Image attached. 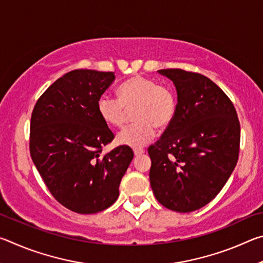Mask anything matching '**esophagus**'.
Returning a JSON list of instances; mask_svg holds the SVG:
<instances>
[{
    "instance_id": "1",
    "label": "esophagus",
    "mask_w": 263,
    "mask_h": 263,
    "mask_svg": "<svg viewBox=\"0 0 263 263\" xmlns=\"http://www.w3.org/2000/svg\"><path fill=\"white\" fill-rule=\"evenodd\" d=\"M133 152H135L136 157H138V155L144 154L145 153V149L144 148H135V149H133Z\"/></svg>"
}]
</instances>
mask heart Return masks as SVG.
Masks as SVG:
<instances>
[{"instance_id": "b5f03b06", "label": "heart", "mask_w": 263, "mask_h": 263, "mask_svg": "<svg viewBox=\"0 0 263 263\" xmlns=\"http://www.w3.org/2000/svg\"><path fill=\"white\" fill-rule=\"evenodd\" d=\"M133 111L132 125L119 132L117 141L131 147H141L152 139L158 128H166L174 121L176 99L171 89L152 79L133 77L118 88V97L102 94L97 101V112L111 127H122L127 111Z\"/></svg>"}]
</instances>
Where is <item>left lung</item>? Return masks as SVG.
<instances>
[{
  "mask_svg": "<svg viewBox=\"0 0 263 263\" xmlns=\"http://www.w3.org/2000/svg\"><path fill=\"white\" fill-rule=\"evenodd\" d=\"M174 82V121L148 147L149 182L160 204L191 212L219 194L238 162L240 123L232 101L204 75L160 69Z\"/></svg>",
  "mask_w": 263,
  "mask_h": 263,
  "instance_id": "obj_1",
  "label": "left lung"
}]
</instances>
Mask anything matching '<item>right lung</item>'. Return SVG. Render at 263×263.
Masks as SVG:
<instances>
[{"instance_id":"right-lung-1","label":"right lung","mask_w":263,"mask_h":263,"mask_svg":"<svg viewBox=\"0 0 263 263\" xmlns=\"http://www.w3.org/2000/svg\"><path fill=\"white\" fill-rule=\"evenodd\" d=\"M114 80L112 72L66 73L44 91L31 115L29 145L35 168L53 197L81 215L112 205L133 159L125 145L101 154L115 135L97 112V101Z\"/></svg>"}]
</instances>
